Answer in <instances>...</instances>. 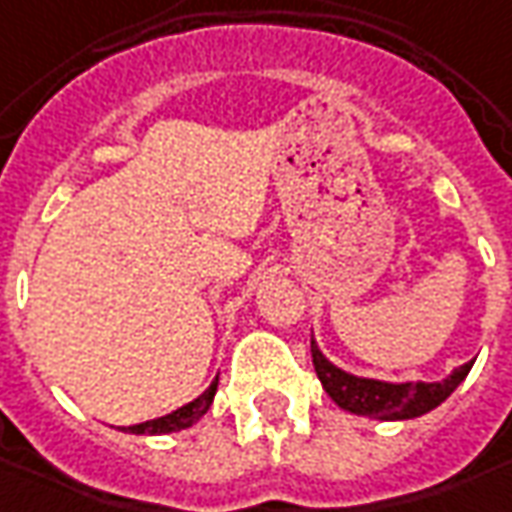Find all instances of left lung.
Returning <instances> with one entry per match:
<instances>
[{
    "label": "left lung",
    "mask_w": 512,
    "mask_h": 512,
    "mask_svg": "<svg viewBox=\"0 0 512 512\" xmlns=\"http://www.w3.org/2000/svg\"><path fill=\"white\" fill-rule=\"evenodd\" d=\"M311 362L314 371L323 382L326 394L343 411L382 422H397V419H414L433 411L462 385L467 371L473 368V360L453 368V374L442 382H382V379L354 377L334 362L326 360V354L311 340Z\"/></svg>",
    "instance_id": "1"
}]
</instances>
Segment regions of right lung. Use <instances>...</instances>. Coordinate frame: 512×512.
<instances>
[{
  "label": "right lung",
  "mask_w": 512,
  "mask_h": 512,
  "mask_svg": "<svg viewBox=\"0 0 512 512\" xmlns=\"http://www.w3.org/2000/svg\"><path fill=\"white\" fill-rule=\"evenodd\" d=\"M215 391H218V377L215 382L203 391L201 397L192 399L189 405L184 408H178V411H172L167 416H158V419H150V422H141V425H130L127 431L130 433H172V431H184V428H192L198 419H201L206 411H209V405H212V399H215Z\"/></svg>",
  "instance_id": "right-lung-1"
}]
</instances>
